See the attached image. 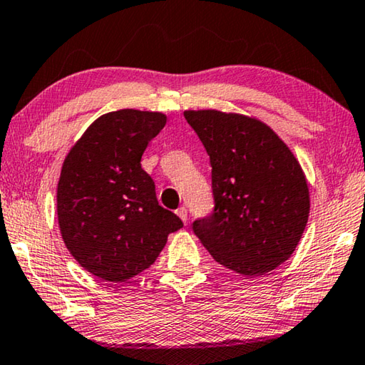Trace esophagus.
Masks as SVG:
<instances>
[{"instance_id": "1", "label": "esophagus", "mask_w": 365, "mask_h": 365, "mask_svg": "<svg viewBox=\"0 0 365 365\" xmlns=\"http://www.w3.org/2000/svg\"><path fill=\"white\" fill-rule=\"evenodd\" d=\"M177 216L182 219L183 224H187V222H188V211H187V207H185V206L178 207V210H177Z\"/></svg>"}]
</instances>
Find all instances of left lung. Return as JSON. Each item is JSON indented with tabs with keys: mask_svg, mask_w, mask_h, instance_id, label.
I'll return each mask as SVG.
<instances>
[{
	"mask_svg": "<svg viewBox=\"0 0 365 365\" xmlns=\"http://www.w3.org/2000/svg\"><path fill=\"white\" fill-rule=\"evenodd\" d=\"M211 162L214 211L193 232L217 263L262 276L292 255L310 212L296 155L258 118L221 110H185Z\"/></svg>",
	"mask_w": 365,
	"mask_h": 365,
	"instance_id": "8db88e82",
	"label": "left lung"
}]
</instances>
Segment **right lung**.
Masks as SVG:
<instances>
[{
    "mask_svg": "<svg viewBox=\"0 0 365 365\" xmlns=\"http://www.w3.org/2000/svg\"><path fill=\"white\" fill-rule=\"evenodd\" d=\"M160 112L123 108L97 118L65 158L56 190L58 225L69 253L91 274L123 282L149 268L183 225L158 203L141 155L165 126Z\"/></svg>",
    "mask_w": 365,
    "mask_h": 365,
    "instance_id": "1",
    "label": "right lung"
}]
</instances>
